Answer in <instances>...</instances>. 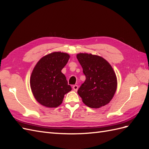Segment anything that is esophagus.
I'll use <instances>...</instances> for the list:
<instances>
[{
    "instance_id": "obj_1",
    "label": "esophagus",
    "mask_w": 149,
    "mask_h": 149,
    "mask_svg": "<svg viewBox=\"0 0 149 149\" xmlns=\"http://www.w3.org/2000/svg\"><path fill=\"white\" fill-rule=\"evenodd\" d=\"M73 89L75 91H77V90H78V85H76V84L73 85Z\"/></svg>"
}]
</instances>
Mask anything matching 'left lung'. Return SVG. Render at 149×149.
<instances>
[{
	"label": "left lung",
	"mask_w": 149,
	"mask_h": 149,
	"mask_svg": "<svg viewBox=\"0 0 149 149\" xmlns=\"http://www.w3.org/2000/svg\"><path fill=\"white\" fill-rule=\"evenodd\" d=\"M77 59L83 68L85 81L78 93L86 105L99 108L109 103L117 88V78L112 66L103 58L92 54L79 53Z\"/></svg>",
	"instance_id": "8db88e82"
}]
</instances>
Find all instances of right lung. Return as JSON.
I'll return each instance as SVG.
<instances>
[{"label":"right lung","instance_id":"1","mask_svg":"<svg viewBox=\"0 0 149 149\" xmlns=\"http://www.w3.org/2000/svg\"><path fill=\"white\" fill-rule=\"evenodd\" d=\"M70 55L53 52L43 56L35 66L30 78V87L35 98L42 105L56 107L62 103L65 94L71 90L61 73Z\"/></svg>","mask_w":149,"mask_h":149}]
</instances>
